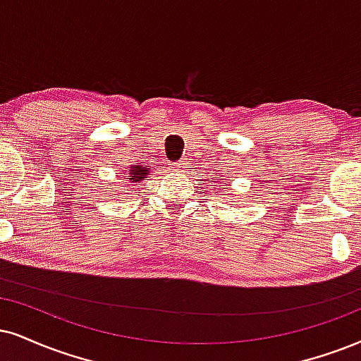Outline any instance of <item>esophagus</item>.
Here are the masks:
<instances>
[{
	"mask_svg": "<svg viewBox=\"0 0 361 361\" xmlns=\"http://www.w3.org/2000/svg\"><path fill=\"white\" fill-rule=\"evenodd\" d=\"M185 166H188V162H185V160H180V162L171 164V169L172 171H182V169H185Z\"/></svg>",
	"mask_w": 361,
	"mask_h": 361,
	"instance_id": "obj_1",
	"label": "esophagus"
}]
</instances>
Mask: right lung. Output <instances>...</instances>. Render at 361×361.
Segmentation results:
<instances>
[{
  "mask_svg": "<svg viewBox=\"0 0 361 361\" xmlns=\"http://www.w3.org/2000/svg\"><path fill=\"white\" fill-rule=\"evenodd\" d=\"M147 176H149V171L142 166H133L128 169V172H127V179H128V182H132V184L144 180Z\"/></svg>",
  "mask_w": 361,
  "mask_h": 361,
  "instance_id": "right-lung-1",
  "label": "right lung"
}]
</instances>
